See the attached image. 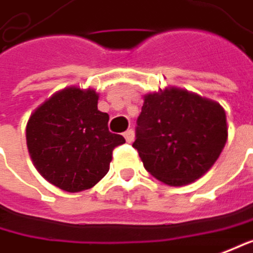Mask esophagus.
I'll list each match as a JSON object with an SVG mask.
<instances>
[{
	"instance_id": "1",
	"label": "esophagus",
	"mask_w": 253,
	"mask_h": 253,
	"mask_svg": "<svg viewBox=\"0 0 253 253\" xmlns=\"http://www.w3.org/2000/svg\"><path fill=\"white\" fill-rule=\"evenodd\" d=\"M124 136H125L126 142H129V144H131V142L134 141V138H135V134H134V131H132V129H128V131H125Z\"/></svg>"
}]
</instances>
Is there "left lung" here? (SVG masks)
<instances>
[{"label": "left lung", "instance_id": "obj_1", "mask_svg": "<svg viewBox=\"0 0 253 253\" xmlns=\"http://www.w3.org/2000/svg\"><path fill=\"white\" fill-rule=\"evenodd\" d=\"M136 122L132 147L145 170L174 187L205 175L227 141L222 105L174 86L144 95Z\"/></svg>", "mask_w": 253, "mask_h": 253}]
</instances>
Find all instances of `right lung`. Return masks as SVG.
<instances>
[{"mask_svg":"<svg viewBox=\"0 0 253 253\" xmlns=\"http://www.w3.org/2000/svg\"><path fill=\"white\" fill-rule=\"evenodd\" d=\"M99 95L69 86L53 93L30 115L28 154L36 170L59 189H92L109 171L114 148L125 138L109 132V115L98 109Z\"/></svg>","mask_w":253,"mask_h":253,"instance_id":"1","label":"right lung"}]
</instances>
